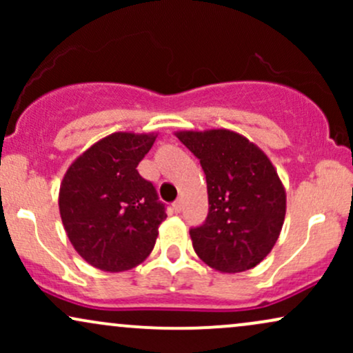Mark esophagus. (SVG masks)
<instances>
[{"instance_id": "1", "label": "esophagus", "mask_w": 353, "mask_h": 353, "mask_svg": "<svg viewBox=\"0 0 353 353\" xmlns=\"http://www.w3.org/2000/svg\"><path fill=\"white\" fill-rule=\"evenodd\" d=\"M172 209L176 210V212H181V210H182V202H181V201H176V202H174V204H172Z\"/></svg>"}]
</instances>
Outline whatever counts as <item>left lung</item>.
Segmentation results:
<instances>
[{
    "label": "left lung",
    "mask_w": 353,
    "mask_h": 353,
    "mask_svg": "<svg viewBox=\"0 0 353 353\" xmlns=\"http://www.w3.org/2000/svg\"><path fill=\"white\" fill-rule=\"evenodd\" d=\"M201 161L209 214L190 241L202 262L222 274L252 269L269 255L285 219V189L267 154L230 129L177 131Z\"/></svg>",
    "instance_id": "obj_1"
}]
</instances>
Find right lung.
I'll list each match as a JSON object with an SVG mask.
<instances>
[{
	"label": "right lung",
	"instance_id": "right-lung-1",
	"mask_svg": "<svg viewBox=\"0 0 353 353\" xmlns=\"http://www.w3.org/2000/svg\"><path fill=\"white\" fill-rule=\"evenodd\" d=\"M156 132H112L72 161L59 188V214L72 247L89 265L124 272L145 261L165 217L137 164Z\"/></svg>",
	"mask_w": 353,
	"mask_h": 353
}]
</instances>
